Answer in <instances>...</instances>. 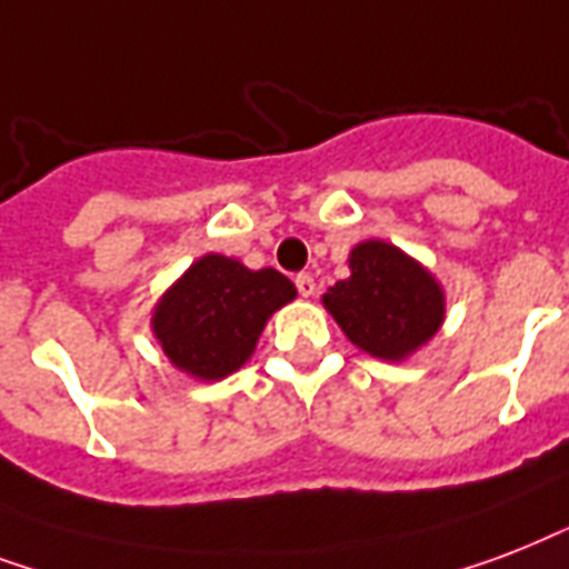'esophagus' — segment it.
Returning <instances> with one entry per match:
<instances>
[{
  "mask_svg": "<svg viewBox=\"0 0 569 569\" xmlns=\"http://www.w3.org/2000/svg\"><path fill=\"white\" fill-rule=\"evenodd\" d=\"M297 290H299V297H315V290H317V284H315V279H311V276H308V272H299L297 279Z\"/></svg>",
  "mask_w": 569,
  "mask_h": 569,
  "instance_id": "esophagus-1",
  "label": "esophagus"
}]
</instances>
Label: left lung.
Wrapping results in <instances>:
<instances>
[{"instance_id":"left-lung-1","label":"left lung","mask_w":569,"mask_h":569,"mask_svg":"<svg viewBox=\"0 0 569 569\" xmlns=\"http://www.w3.org/2000/svg\"><path fill=\"white\" fill-rule=\"evenodd\" d=\"M350 279L326 293L323 306L359 350L395 362L439 329L442 290L400 249L368 240L350 254Z\"/></svg>"}]
</instances>
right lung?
Masks as SVG:
<instances>
[{"instance_id":"right-lung-1","label":"right lung","mask_w":569,"mask_h":569,"mask_svg":"<svg viewBox=\"0 0 569 569\" xmlns=\"http://www.w3.org/2000/svg\"><path fill=\"white\" fill-rule=\"evenodd\" d=\"M297 297L279 270H246L240 261L204 254L160 299L153 332L180 371L219 380L252 356L267 317Z\"/></svg>"}]
</instances>
